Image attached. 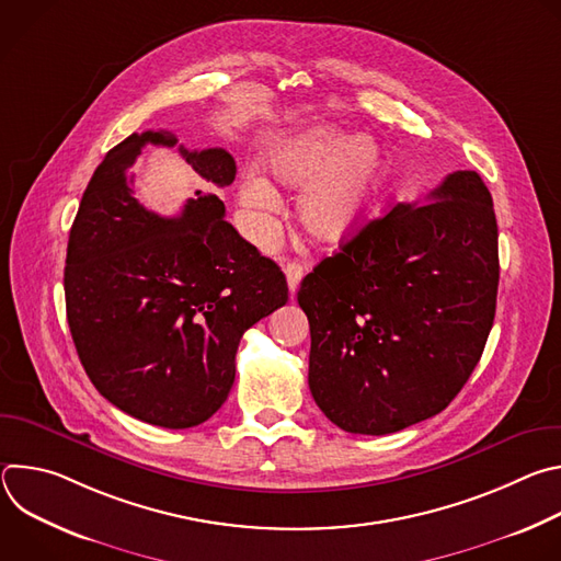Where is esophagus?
<instances>
[{
  "mask_svg": "<svg viewBox=\"0 0 561 561\" xmlns=\"http://www.w3.org/2000/svg\"><path fill=\"white\" fill-rule=\"evenodd\" d=\"M284 273H286V282H288V290H290V295H295V290L299 288V282L304 277V266L299 262H288L284 266Z\"/></svg>",
  "mask_w": 561,
  "mask_h": 561,
  "instance_id": "esophagus-1",
  "label": "esophagus"
}]
</instances>
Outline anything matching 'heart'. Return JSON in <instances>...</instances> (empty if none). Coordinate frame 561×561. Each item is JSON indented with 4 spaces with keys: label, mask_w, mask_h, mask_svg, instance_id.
Returning a JSON list of instances; mask_svg holds the SVG:
<instances>
[{
    "label": "heart",
    "mask_w": 561,
    "mask_h": 561,
    "mask_svg": "<svg viewBox=\"0 0 561 561\" xmlns=\"http://www.w3.org/2000/svg\"><path fill=\"white\" fill-rule=\"evenodd\" d=\"M266 169L288 188L306 186L299 199L304 226L329 242L355 234L368 219L383 184V152L366 135L348 137L327 124L282 139L266 152ZM239 206L255 239H266L282 199L273 184L251 171L239 184Z\"/></svg>",
    "instance_id": "obj_1"
}]
</instances>
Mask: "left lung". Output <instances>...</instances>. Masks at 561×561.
Returning a JSON list of instances; mask_svg holds the SVG:
<instances>
[{"label": "left lung", "mask_w": 561, "mask_h": 561, "mask_svg": "<svg viewBox=\"0 0 561 561\" xmlns=\"http://www.w3.org/2000/svg\"><path fill=\"white\" fill-rule=\"evenodd\" d=\"M497 284L493 197L474 171L370 219L297 290L314 404L357 435L442 413L484 353Z\"/></svg>", "instance_id": "8db88e82"}]
</instances>
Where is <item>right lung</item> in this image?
<instances>
[{"label":"right lung","mask_w":561,"mask_h":561,"mask_svg":"<svg viewBox=\"0 0 561 561\" xmlns=\"http://www.w3.org/2000/svg\"><path fill=\"white\" fill-rule=\"evenodd\" d=\"M146 144L178 137L133 133L84 191L66 251V317L79 362L113 407L152 426L191 428L226 402L239 340L288 301V286L224 219L213 191L232 184V154L180 146L206 188L178 217H162L130 188Z\"/></svg>","instance_id":"1"}]
</instances>
